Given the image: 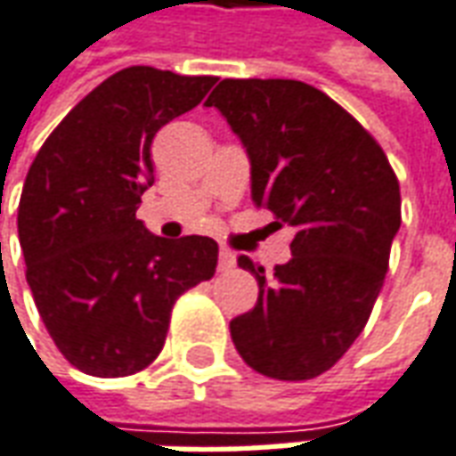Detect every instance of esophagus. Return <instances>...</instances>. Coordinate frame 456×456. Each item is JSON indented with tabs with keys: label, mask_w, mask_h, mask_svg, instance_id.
Returning <instances> with one entry per match:
<instances>
[{
	"label": "esophagus",
	"mask_w": 456,
	"mask_h": 456,
	"mask_svg": "<svg viewBox=\"0 0 456 456\" xmlns=\"http://www.w3.org/2000/svg\"><path fill=\"white\" fill-rule=\"evenodd\" d=\"M234 261H237L234 251L219 249V272H229V269L234 266Z\"/></svg>",
	"instance_id": "esophagus-1"
}]
</instances>
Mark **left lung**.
<instances>
[{"label": "left lung", "instance_id": "left-lung-1", "mask_svg": "<svg viewBox=\"0 0 456 456\" xmlns=\"http://www.w3.org/2000/svg\"><path fill=\"white\" fill-rule=\"evenodd\" d=\"M205 106L227 118L251 162V200L294 229L272 273L249 256L256 305L229 323L244 362L311 380L343 358L380 294L400 229V184L383 148L346 108L304 81L224 78Z\"/></svg>", "mask_w": 456, "mask_h": 456}]
</instances>
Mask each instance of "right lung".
<instances>
[{
    "label": "right lung",
    "mask_w": 456,
    "mask_h": 456,
    "mask_svg": "<svg viewBox=\"0 0 456 456\" xmlns=\"http://www.w3.org/2000/svg\"><path fill=\"white\" fill-rule=\"evenodd\" d=\"M215 84V76L123 69L63 118L28 167L17 217L28 289L56 348L86 375L148 368L175 301L215 276V239L170 241L135 217L155 183V133Z\"/></svg>",
    "instance_id": "add662e5"
}]
</instances>
